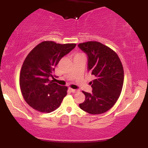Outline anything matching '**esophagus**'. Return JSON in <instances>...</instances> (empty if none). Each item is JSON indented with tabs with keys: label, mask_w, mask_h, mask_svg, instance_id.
<instances>
[{
	"label": "esophagus",
	"mask_w": 148,
	"mask_h": 148,
	"mask_svg": "<svg viewBox=\"0 0 148 148\" xmlns=\"http://www.w3.org/2000/svg\"><path fill=\"white\" fill-rule=\"evenodd\" d=\"M69 90H70L71 92H72V93H76V92H78L77 90H74V89H72V88H69Z\"/></svg>",
	"instance_id": "esophagus-1"
}]
</instances>
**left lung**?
Returning <instances> with one entry per match:
<instances>
[{
	"label": "left lung",
	"instance_id": "obj_1",
	"mask_svg": "<svg viewBox=\"0 0 148 148\" xmlns=\"http://www.w3.org/2000/svg\"><path fill=\"white\" fill-rule=\"evenodd\" d=\"M79 48L88 57V69L95 79L90 83L92 93L83 91L84 101L80 108L91 114L104 113L117 102L122 90L124 71L122 63L114 50L97 41L79 43Z\"/></svg>",
	"mask_w": 148,
	"mask_h": 148
}]
</instances>
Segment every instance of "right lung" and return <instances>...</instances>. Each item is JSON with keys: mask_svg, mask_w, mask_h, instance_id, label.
I'll list each match as a JSON object with an SVG mask.
<instances>
[{"mask_svg": "<svg viewBox=\"0 0 148 148\" xmlns=\"http://www.w3.org/2000/svg\"><path fill=\"white\" fill-rule=\"evenodd\" d=\"M76 46L75 43L58 44L43 41L31 50L22 65L20 87L24 100L30 107L41 112H51L59 108L67 95L68 88L53 80L55 67L63 56Z\"/></svg>", "mask_w": 148, "mask_h": 148, "instance_id": "obj_1", "label": "right lung"}]
</instances>
